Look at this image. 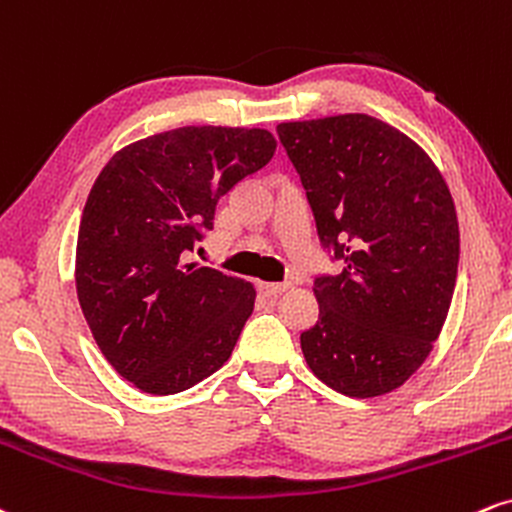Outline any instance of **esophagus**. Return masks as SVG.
Returning a JSON list of instances; mask_svg holds the SVG:
<instances>
[{"mask_svg": "<svg viewBox=\"0 0 512 512\" xmlns=\"http://www.w3.org/2000/svg\"><path fill=\"white\" fill-rule=\"evenodd\" d=\"M290 287V282H258V292L266 294V297H275V294L287 292Z\"/></svg>", "mask_w": 512, "mask_h": 512, "instance_id": "34e87169", "label": "esophagus"}]
</instances>
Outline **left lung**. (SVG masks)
I'll return each mask as SVG.
<instances>
[{
    "label": "left lung",
    "mask_w": 512,
    "mask_h": 512,
    "mask_svg": "<svg viewBox=\"0 0 512 512\" xmlns=\"http://www.w3.org/2000/svg\"><path fill=\"white\" fill-rule=\"evenodd\" d=\"M278 136L318 237L345 261L314 282L306 364L350 398L393 393L434 350L453 299L460 227L446 179L419 143L369 114L282 122Z\"/></svg>",
    "instance_id": "obj_1"
}]
</instances>
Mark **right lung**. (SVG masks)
<instances>
[{
	"instance_id": "right-lung-1",
	"label": "right lung",
	"mask_w": 512,
	"mask_h": 512,
	"mask_svg": "<svg viewBox=\"0 0 512 512\" xmlns=\"http://www.w3.org/2000/svg\"><path fill=\"white\" fill-rule=\"evenodd\" d=\"M275 146L266 129L182 126L117 150L95 179L78 227V304L107 362L143 393H182L230 359L254 285L186 254L213 230L220 196Z\"/></svg>"
}]
</instances>
